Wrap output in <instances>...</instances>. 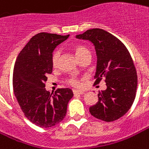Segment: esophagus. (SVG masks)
Instances as JSON below:
<instances>
[{
    "instance_id": "34e87169",
    "label": "esophagus",
    "mask_w": 149,
    "mask_h": 149,
    "mask_svg": "<svg viewBox=\"0 0 149 149\" xmlns=\"http://www.w3.org/2000/svg\"><path fill=\"white\" fill-rule=\"evenodd\" d=\"M73 93L74 95H80V94H83V91H79V90H73Z\"/></svg>"
}]
</instances>
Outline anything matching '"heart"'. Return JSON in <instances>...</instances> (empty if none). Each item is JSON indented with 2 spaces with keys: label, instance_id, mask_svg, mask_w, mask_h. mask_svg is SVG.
<instances>
[{
  "label": "heart",
  "instance_id": "b5f03b06",
  "mask_svg": "<svg viewBox=\"0 0 149 149\" xmlns=\"http://www.w3.org/2000/svg\"><path fill=\"white\" fill-rule=\"evenodd\" d=\"M74 52L76 54L77 57L78 59H81L83 56L85 55H88V54H90V51L89 49L87 48L86 46L82 45H77L74 46ZM59 57H60V51L59 50H55L52 54V56H51V62H52V65L55 66H56L58 64V61H59ZM65 83L72 87H74V88H78L80 87L81 83L80 81L74 77H68L66 78Z\"/></svg>",
  "mask_w": 149,
  "mask_h": 149
}]
</instances>
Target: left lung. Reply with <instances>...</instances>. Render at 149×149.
<instances>
[{"label":"left lung","mask_w":149,"mask_h":149,"mask_svg":"<svg viewBox=\"0 0 149 149\" xmlns=\"http://www.w3.org/2000/svg\"><path fill=\"white\" fill-rule=\"evenodd\" d=\"M77 38L94 45L98 57L94 83L99 84L104 78L107 85L104 91H99V100L89 112L105 122L116 120L130 109L135 100L137 75L132 58L125 45L107 31L92 29Z\"/></svg>","instance_id":"1"}]
</instances>
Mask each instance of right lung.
Instances as JSON below:
<instances>
[{"label": "right lung", "instance_id": "obj_1", "mask_svg": "<svg viewBox=\"0 0 149 149\" xmlns=\"http://www.w3.org/2000/svg\"><path fill=\"white\" fill-rule=\"evenodd\" d=\"M68 37L49 33L34 35L20 51L14 65V94L24 116L40 127L60 123L73 96L68 88H58L54 94L45 90L46 76L52 72V52Z\"/></svg>", "mask_w": 149, "mask_h": 149}]
</instances>
